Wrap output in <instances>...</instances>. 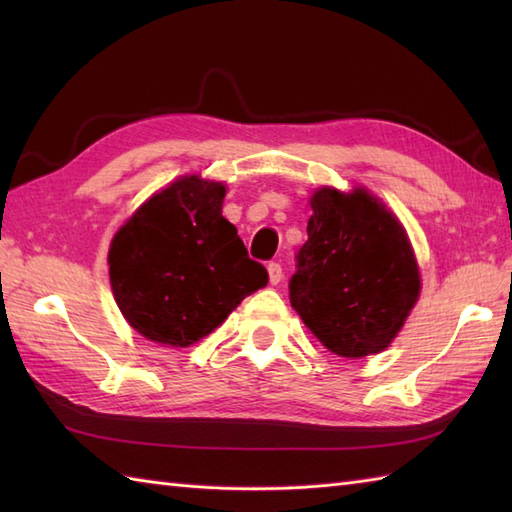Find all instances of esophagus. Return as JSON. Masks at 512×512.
I'll list each match as a JSON object with an SVG mask.
<instances>
[{"instance_id": "1", "label": "esophagus", "mask_w": 512, "mask_h": 512, "mask_svg": "<svg viewBox=\"0 0 512 512\" xmlns=\"http://www.w3.org/2000/svg\"><path fill=\"white\" fill-rule=\"evenodd\" d=\"M268 279H270V284H273V286H277L279 281L284 279V268H281V264H277V262L268 264Z\"/></svg>"}]
</instances>
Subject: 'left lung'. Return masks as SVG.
Here are the masks:
<instances>
[{"label": "left lung", "mask_w": 512, "mask_h": 512, "mask_svg": "<svg viewBox=\"0 0 512 512\" xmlns=\"http://www.w3.org/2000/svg\"><path fill=\"white\" fill-rule=\"evenodd\" d=\"M310 204L308 242L288 284L292 308L334 354L385 350L420 292L405 228L363 189H319Z\"/></svg>", "instance_id": "1"}]
</instances>
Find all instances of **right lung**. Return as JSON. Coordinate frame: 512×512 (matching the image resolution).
I'll list each match as a JSON object with an SVG mask.
<instances>
[{
  "mask_svg": "<svg viewBox=\"0 0 512 512\" xmlns=\"http://www.w3.org/2000/svg\"><path fill=\"white\" fill-rule=\"evenodd\" d=\"M224 195L220 182L180 178L116 233L107 257L114 299L147 339L187 347L268 284L222 217Z\"/></svg>",
  "mask_w": 512,
  "mask_h": 512,
  "instance_id": "obj_1",
  "label": "right lung"
}]
</instances>
